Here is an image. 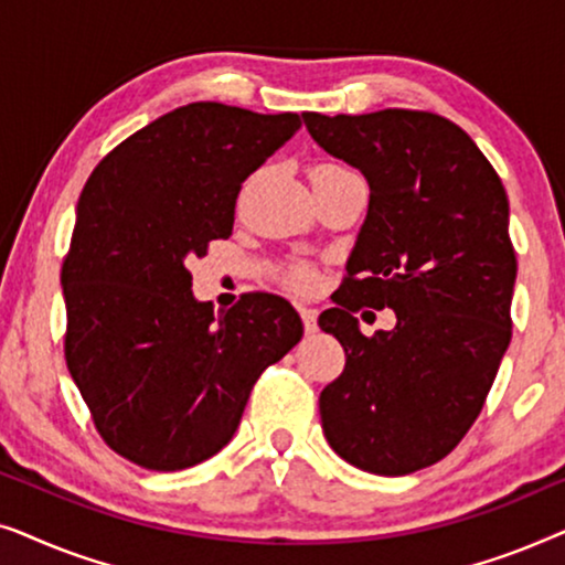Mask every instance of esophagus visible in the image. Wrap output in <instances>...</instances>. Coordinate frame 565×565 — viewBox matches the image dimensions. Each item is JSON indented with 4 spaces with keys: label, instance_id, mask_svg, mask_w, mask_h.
<instances>
[{
    "label": "esophagus",
    "instance_id": "34e87169",
    "mask_svg": "<svg viewBox=\"0 0 565 565\" xmlns=\"http://www.w3.org/2000/svg\"><path fill=\"white\" fill-rule=\"evenodd\" d=\"M298 313H300V319H303V329L308 331V334H313V331L319 329V323H316V319H319V311L311 306H298Z\"/></svg>",
    "mask_w": 565,
    "mask_h": 565
}]
</instances>
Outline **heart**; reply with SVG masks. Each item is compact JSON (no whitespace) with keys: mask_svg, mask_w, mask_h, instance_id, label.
<instances>
[{"mask_svg":"<svg viewBox=\"0 0 565 565\" xmlns=\"http://www.w3.org/2000/svg\"><path fill=\"white\" fill-rule=\"evenodd\" d=\"M316 169H342V167H334V164H319V167H313V172ZM288 280H290V285L296 290H311L313 288V282H316V277H313V273H308V269H292V273L288 275Z\"/></svg>","mask_w":565,"mask_h":565,"instance_id":"heart-1","label":"heart"}]
</instances>
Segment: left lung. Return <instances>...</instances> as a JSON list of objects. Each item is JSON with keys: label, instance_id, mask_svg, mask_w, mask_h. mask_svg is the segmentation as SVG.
Returning a JSON list of instances; mask_svg holds the SVG:
<instances>
[{"label": "left lung", "instance_id": "1", "mask_svg": "<svg viewBox=\"0 0 565 565\" xmlns=\"http://www.w3.org/2000/svg\"><path fill=\"white\" fill-rule=\"evenodd\" d=\"M313 141L358 167L367 215L319 327L344 347L321 391L339 458L375 476L435 466L481 414L512 339L516 254L497 169L466 130L424 110L303 113ZM393 307L397 329L365 338L353 313Z\"/></svg>", "mask_w": 565, "mask_h": 565}]
</instances>
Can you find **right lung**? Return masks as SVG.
<instances>
[{"mask_svg":"<svg viewBox=\"0 0 565 565\" xmlns=\"http://www.w3.org/2000/svg\"><path fill=\"white\" fill-rule=\"evenodd\" d=\"M298 128L296 113L192 103L115 146L84 184L61 267L64 354L120 458L149 470L213 458L257 377L303 337L273 292H244L215 316L184 265L231 236L244 180Z\"/></svg>","mask_w":565,"mask_h":565,"instance_id":"1","label":"right lung"}]
</instances>
